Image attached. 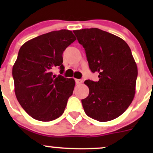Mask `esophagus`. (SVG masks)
Segmentation results:
<instances>
[{
	"instance_id": "34e87169",
	"label": "esophagus",
	"mask_w": 153,
	"mask_h": 153,
	"mask_svg": "<svg viewBox=\"0 0 153 153\" xmlns=\"http://www.w3.org/2000/svg\"><path fill=\"white\" fill-rule=\"evenodd\" d=\"M75 82H76V84H81L82 80H80V79H75Z\"/></svg>"
}]
</instances>
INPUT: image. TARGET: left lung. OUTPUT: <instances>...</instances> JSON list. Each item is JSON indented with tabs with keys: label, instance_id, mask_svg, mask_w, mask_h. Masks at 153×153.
<instances>
[{
	"label": "left lung",
	"instance_id": "obj_1",
	"mask_svg": "<svg viewBox=\"0 0 153 153\" xmlns=\"http://www.w3.org/2000/svg\"><path fill=\"white\" fill-rule=\"evenodd\" d=\"M86 54L90 70L99 81L87 80L89 94L82 100L85 114L99 122L122 115L132 102L137 67L124 40L97 28L73 31Z\"/></svg>",
	"mask_w": 153,
	"mask_h": 153
}]
</instances>
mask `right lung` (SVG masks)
<instances>
[{"label": "right lung", "instance_id": "obj_1", "mask_svg": "<svg viewBox=\"0 0 153 153\" xmlns=\"http://www.w3.org/2000/svg\"><path fill=\"white\" fill-rule=\"evenodd\" d=\"M76 40L71 31L62 29L40 35L21 47L13 66L16 99L32 118L50 122L60 117L75 87L73 78L53 75L64 71L62 53Z\"/></svg>", "mask_w": 153, "mask_h": 153}]
</instances>
